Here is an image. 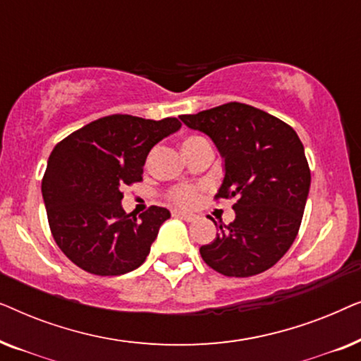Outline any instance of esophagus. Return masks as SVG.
Listing matches in <instances>:
<instances>
[{
  "label": "esophagus",
  "mask_w": 361,
  "mask_h": 361,
  "mask_svg": "<svg viewBox=\"0 0 361 361\" xmlns=\"http://www.w3.org/2000/svg\"><path fill=\"white\" fill-rule=\"evenodd\" d=\"M172 215L177 216V219H180V220H185V221H194L195 220V215L187 214V212H180V210H174V212H172Z\"/></svg>",
  "instance_id": "1"
}]
</instances>
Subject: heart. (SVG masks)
Here are the masks:
<instances>
[{
  "instance_id": "1",
  "label": "heart",
  "mask_w": 361,
  "mask_h": 361,
  "mask_svg": "<svg viewBox=\"0 0 361 361\" xmlns=\"http://www.w3.org/2000/svg\"><path fill=\"white\" fill-rule=\"evenodd\" d=\"M199 140H202V136H189L184 141V146L190 145V142H194V141H199ZM169 197H171V200L177 205L192 207L197 200H199V189L194 185H179V187H174V189L171 190Z\"/></svg>"
}]
</instances>
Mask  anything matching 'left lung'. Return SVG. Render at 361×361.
I'll return each instance as SVG.
<instances>
[{"label":"left lung","mask_w":361,"mask_h":361,"mask_svg":"<svg viewBox=\"0 0 361 361\" xmlns=\"http://www.w3.org/2000/svg\"><path fill=\"white\" fill-rule=\"evenodd\" d=\"M180 120L210 136L224 157L225 177L215 199H236L235 220L200 246L202 259L230 278L269 269L294 243L309 195L310 169L298 133L238 102Z\"/></svg>","instance_id":"1"}]
</instances>
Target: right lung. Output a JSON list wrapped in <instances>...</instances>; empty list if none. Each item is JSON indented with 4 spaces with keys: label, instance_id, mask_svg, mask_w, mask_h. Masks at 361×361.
<instances>
[{
    "label": "right lung",
    "instance_id": "1",
    "mask_svg": "<svg viewBox=\"0 0 361 361\" xmlns=\"http://www.w3.org/2000/svg\"><path fill=\"white\" fill-rule=\"evenodd\" d=\"M179 128L177 118L110 115L57 142L42 197L54 240L73 264L97 276H120L145 263L171 214L152 205L136 219L123 210L121 190L142 180L152 146Z\"/></svg>",
    "mask_w": 361,
    "mask_h": 361
}]
</instances>
